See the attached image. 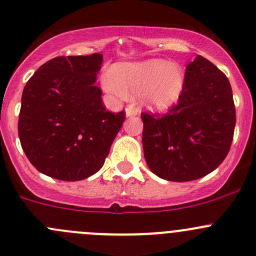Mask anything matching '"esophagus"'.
<instances>
[{"mask_svg": "<svg viewBox=\"0 0 256 256\" xmlns=\"http://www.w3.org/2000/svg\"><path fill=\"white\" fill-rule=\"evenodd\" d=\"M140 113V109L136 108L134 106H128L126 108V116H137Z\"/></svg>", "mask_w": 256, "mask_h": 256, "instance_id": "obj_1", "label": "esophagus"}]
</instances>
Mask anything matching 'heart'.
<instances>
[{"mask_svg":"<svg viewBox=\"0 0 256 256\" xmlns=\"http://www.w3.org/2000/svg\"><path fill=\"white\" fill-rule=\"evenodd\" d=\"M103 86L116 96L140 94L146 106L164 110L176 104L184 89V74L178 65L152 59L120 64L103 75Z\"/></svg>","mask_w":256,"mask_h":256,"instance_id":"b5f03b06","label":"heart"}]
</instances>
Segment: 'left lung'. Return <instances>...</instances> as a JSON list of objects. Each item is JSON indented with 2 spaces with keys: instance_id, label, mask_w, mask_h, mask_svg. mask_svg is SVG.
<instances>
[{
  "instance_id": "left-lung-1",
  "label": "left lung",
  "mask_w": 256,
  "mask_h": 256,
  "mask_svg": "<svg viewBox=\"0 0 256 256\" xmlns=\"http://www.w3.org/2000/svg\"><path fill=\"white\" fill-rule=\"evenodd\" d=\"M143 150L150 171L186 182L220 166L230 150L236 123L228 79L204 56L186 66L184 89L166 114H140Z\"/></svg>"
}]
</instances>
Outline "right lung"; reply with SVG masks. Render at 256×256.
I'll use <instances>...</instances> for the list:
<instances>
[{"label": "right lung", "mask_w": 256, "mask_h": 256, "mask_svg": "<svg viewBox=\"0 0 256 256\" xmlns=\"http://www.w3.org/2000/svg\"><path fill=\"white\" fill-rule=\"evenodd\" d=\"M102 54L58 56L38 68L24 88L18 137L41 174L80 181L106 162L126 112H108L96 86Z\"/></svg>", "instance_id": "obj_1"}]
</instances>
